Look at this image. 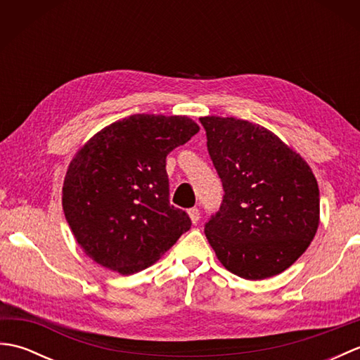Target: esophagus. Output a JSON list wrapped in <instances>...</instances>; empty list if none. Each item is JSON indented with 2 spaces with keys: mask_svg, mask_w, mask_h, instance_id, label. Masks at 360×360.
Instances as JSON below:
<instances>
[{
  "mask_svg": "<svg viewBox=\"0 0 360 360\" xmlns=\"http://www.w3.org/2000/svg\"><path fill=\"white\" fill-rule=\"evenodd\" d=\"M188 217H190V219H192V223L196 224L198 221H200V210H198L196 207L188 209Z\"/></svg>",
  "mask_w": 360,
  "mask_h": 360,
  "instance_id": "34e87169",
  "label": "esophagus"
}]
</instances>
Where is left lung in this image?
Here are the masks:
<instances>
[{
  "mask_svg": "<svg viewBox=\"0 0 360 360\" xmlns=\"http://www.w3.org/2000/svg\"><path fill=\"white\" fill-rule=\"evenodd\" d=\"M223 182L205 236L227 271L263 280L292 266L314 240L320 195L314 173L269 129L235 117H200Z\"/></svg>",
  "mask_w": 360,
  "mask_h": 360,
  "instance_id": "obj_1",
  "label": "left lung"
}]
</instances>
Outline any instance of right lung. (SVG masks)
Masks as SVG:
<instances>
[{
  "instance_id": "add662e5",
  "label": "right lung",
  "mask_w": 360,
  "mask_h": 360,
  "mask_svg": "<svg viewBox=\"0 0 360 360\" xmlns=\"http://www.w3.org/2000/svg\"><path fill=\"white\" fill-rule=\"evenodd\" d=\"M200 131L187 116L133 114L102 128L68 167L62 204L75 241L106 269L156 263L192 221L168 200L165 158Z\"/></svg>"
}]
</instances>
